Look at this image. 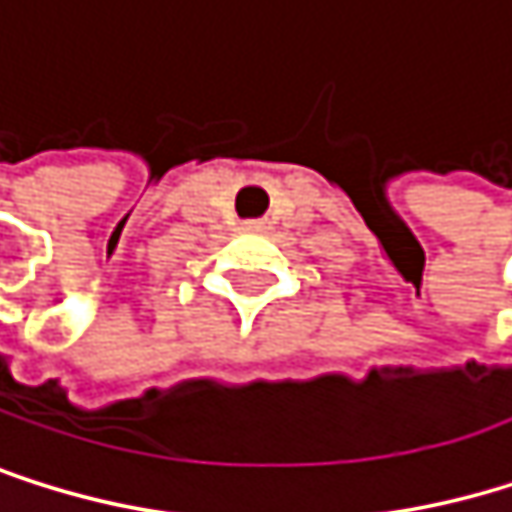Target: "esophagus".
<instances>
[{"label":"esophagus","mask_w":512,"mask_h":512,"mask_svg":"<svg viewBox=\"0 0 512 512\" xmlns=\"http://www.w3.org/2000/svg\"><path fill=\"white\" fill-rule=\"evenodd\" d=\"M250 228H262V222H250Z\"/></svg>","instance_id":"1"}]
</instances>
